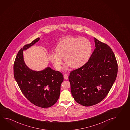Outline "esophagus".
<instances>
[{"label":"esophagus","mask_w":130,"mask_h":130,"mask_svg":"<svg viewBox=\"0 0 130 130\" xmlns=\"http://www.w3.org/2000/svg\"><path fill=\"white\" fill-rule=\"evenodd\" d=\"M64 78L65 79H68V78H69V76L68 75H67V74H64Z\"/></svg>","instance_id":"obj_1"}]
</instances>
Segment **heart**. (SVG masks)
<instances>
[{
	"mask_svg": "<svg viewBox=\"0 0 130 130\" xmlns=\"http://www.w3.org/2000/svg\"><path fill=\"white\" fill-rule=\"evenodd\" d=\"M92 49L90 41L86 38L67 37L56 45V54H50L48 58L58 71L61 69V58H63L67 66L72 69H78L84 65L89 60Z\"/></svg>",
	"mask_w": 130,
	"mask_h": 130,
	"instance_id": "b5f03b06",
	"label": "heart"
}]
</instances>
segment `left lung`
I'll use <instances>...</instances> for the list:
<instances>
[{
	"instance_id": "left-lung-1",
	"label": "left lung",
	"mask_w": 130,
	"mask_h": 130,
	"mask_svg": "<svg viewBox=\"0 0 130 130\" xmlns=\"http://www.w3.org/2000/svg\"><path fill=\"white\" fill-rule=\"evenodd\" d=\"M95 48L84 65L70 72L69 77L74 100L83 106L100 103L116 80L118 64L111 48L95 37Z\"/></svg>"
}]
</instances>
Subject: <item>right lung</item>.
<instances>
[{
	"mask_svg": "<svg viewBox=\"0 0 130 130\" xmlns=\"http://www.w3.org/2000/svg\"><path fill=\"white\" fill-rule=\"evenodd\" d=\"M38 37L24 45L19 51L14 63V76L22 92L28 100L36 106L47 108L58 100L63 76L60 72L50 67L40 71L29 69L25 63L23 51L34 45Z\"/></svg>",
	"mask_w": 130,
	"mask_h": 130,
	"instance_id": "obj_1",
	"label": "right lung"
}]
</instances>
